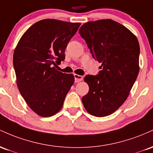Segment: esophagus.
Listing matches in <instances>:
<instances>
[{"mask_svg": "<svg viewBox=\"0 0 153 153\" xmlns=\"http://www.w3.org/2000/svg\"><path fill=\"white\" fill-rule=\"evenodd\" d=\"M74 79H75V82L77 83V82H81L82 79H83V76H81V75H78V74H74Z\"/></svg>", "mask_w": 153, "mask_h": 153, "instance_id": "obj_1", "label": "esophagus"}]
</instances>
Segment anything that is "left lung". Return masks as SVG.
Listing matches in <instances>:
<instances>
[{
    "instance_id": "8db88e82",
    "label": "left lung",
    "mask_w": 153,
    "mask_h": 153,
    "mask_svg": "<svg viewBox=\"0 0 153 153\" xmlns=\"http://www.w3.org/2000/svg\"><path fill=\"white\" fill-rule=\"evenodd\" d=\"M79 33L92 57L102 63L97 75L84 79L90 90L82 102L92 116H109L127 99L138 76V39L126 27L111 19L87 22Z\"/></svg>"
}]
</instances>
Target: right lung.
Listing matches in <instances>:
<instances>
[{
    "label": "right lung",
    "instance_id": "add662e5",
    "mask_svg": "<svg viewBox=\"0 0 153 153\" xmlns=\"http://www.w3.org/2000/svg\"><path fill=\"white\" fill-rule=\"evenodd\" d=\"M80 25L41 20L26 31L15 48L13 63L17 87L29 107L39 116L57 114L74 82L72 74L56 68L65 59V49Z\"/></svg>",
    "mask_w": 153,
    "mask_h": 153
}]
</instances>
